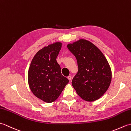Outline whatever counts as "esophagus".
I'll return each mask as SVG.
<instances>
[{
	"label": "esophagus",
	"mask_w": 131,
	"mask_h": 131,
	"mask_svg": "<svg viewBox=\"0 0 131 131\" xmlns=\"http://www.w3.org/2000/svg\"><path fill=\"white\" fill-rule=\"evenodd\" d=\"M68 79L69 80H71V79H72V77H71V76L69 75V77H68Z\"/></svg>",
	"instance_id": "34e87169"
}]
</instances>
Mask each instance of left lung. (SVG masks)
<instances>
[{
  "label": "left lung",
  "instance_id": "8db88e82",
  "mask_svg": "<svg viewBox=\"0 0 131 131\" xmlns=\"http://www.w3.org/2000/svg\"><path fill=\"white\" fill-rule=\"evenodd\" d=\"M67 47L75 56L78 66L72 85L85 101L98 100L112 81V70L106 58L95 45L85 39L69 44Z\"/></svg>",
  "mask_w": 131,
  "mask_h": 131
}]
</instances>
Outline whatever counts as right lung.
<instances>
[{"instance_id":"1","label":"right lung","mask_w":131,"mask_h":131,"mask_svg":"<svg viewBox=\"0 0 131 131\" xmlns=\"http://www.w3.org/2000/svg\"><path fill=\"white\" fill-rule=\"evenodd\" d=\"M61 47V42H55L39 50L28 71L30 89L36 97L47 103L56 100L69 82L61 74L56 61Z\"/></svg>"}]
</instances>
